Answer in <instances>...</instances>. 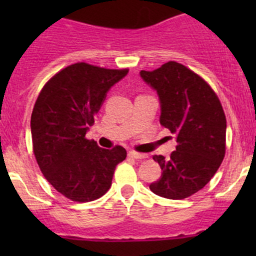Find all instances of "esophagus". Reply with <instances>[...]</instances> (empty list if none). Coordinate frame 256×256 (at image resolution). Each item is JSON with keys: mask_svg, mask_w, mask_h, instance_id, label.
Segmentation results:
<instances>
[{"mask_svg": "<svg viewBox=\"0 0 256 256\" xmlns=\"http://www.w3.org/2000/svg\"><path fill=\"white\" fill-rule=\"evenodd\" d=\"M128 157H131V158H135V160H142V158H146L147 154H138V152H136V151H130L128 152Z\"/></svg>", "mask_w": 256, "mask_h": 256, "instance_id": "1", "label": "esophagus"}]
</instances>
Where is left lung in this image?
I'll return each instance as SVG.
<instances>
[{"label": "left lung", "instance_id": "8db88e82", "mask_svg": "<svg viewBox=\"0 0 256 256\" xmlns=\"http://www.w3.org/2000/svg\"><path fill=\"white\" fill-rule=\"evenodd\" d=\"M140 74L158 94L160 122L177 138L168 160L154 156L162 174L150 190L168 200H184L207 184L226 156V114L210 85L183 64L171 60Z\"/></svg>", "mask_w": 256, "mask_h": 256}]
</instances>
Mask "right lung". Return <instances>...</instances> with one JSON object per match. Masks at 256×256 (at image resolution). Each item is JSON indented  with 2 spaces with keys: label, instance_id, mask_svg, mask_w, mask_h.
<instances>
[{
  "label": "right lung",
  "instance_id": "1",
  "mask_svg": "<svg viewBox=\"0 0 256 256\" xmlns=\"http://www.w3.org/2000/svg\"><path fill=\"white\" fill-rule=\"evenodd\" d=\"M128 69L80 63L54 74L40 90L32 116L33 154L46 180L74 202H92L109 190L126 150H105L85 138L106 92Z\"/></svg>",
  "mask_w": 256,
  "mask_h": 256
}]
</instances>
